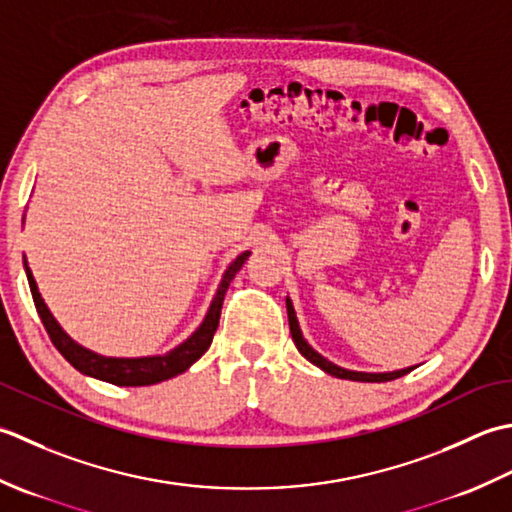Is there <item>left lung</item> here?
I'll return each mask as SVG.
<instances>
[{
	"mask_svg": "<svg viewBox=\"0 0 512 512\" xmlns=\"http://www.w3.org/2000/svg\"><path fill=\"white\" fill-rule=\"evenodd\" d=\"M287 316H289V331H291V338H294L298 351L305 356L311 364H316L325 373L333 375V378H342V380H356V382H389L395 378H402V375L409 373L411 369H400V371H391V373H362V371H347L342 367H336V364L329 362L327 358H322L318 351H314L307 344V340L302 338L300 327H298V320H296V311L294 305H291V300L287 298Z\"/></svg>",
	"mask_w": 512,
	"mask_h": 512,
	"instance_id": "obj_1",
	"label": "left lung"
}]
</instances>
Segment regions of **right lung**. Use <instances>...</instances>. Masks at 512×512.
<instances>
[{
    "mask_svg": "<svg viewBox=\"0 0 512 512\" xmlns=\"http://www.w3.org/2000/svg\"><path fill=\"white\" fill-rule=\"evenodd\" d=\"M247 258H249V252L238 256L234 263L227 267L225 276L221 280V287H218L216 296L212 300V307L207 311L203 325L196 329L194 336L187 338L174 351L165 353V356H152V358H106V356H99V353H92L88 349L79 347V344L75 340H70L68 333L57 325V320L52 318L44 298L39 294L33 271L28 269V265H26V276H28L30 294H33V300H35L37 314L41 322H44L52 344H55L57 351L72 364V367L81 373L92 375V378L97 380L117 384V387H148V384L170 380L174 375L187 371L207 349H210L212 338L218 329V320H221V309H223L227 287L238 271H241Z\"/></svg>",
    "mask_w": 512,
    "mask_h": 512,
    "instance_id": "add662e5",
    "label": "right lung"
}]
</instances>
